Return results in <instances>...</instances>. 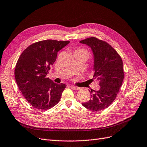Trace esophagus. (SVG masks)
Segmentation results:
<instances>
[{
    "label": "esophagus",
    "instance_id": "34e87169",
    "mask_svg": "<svg viewBox=\"0 0 147 147\" xmlns=\"http://www.w3.org/2000/svg\"><path fill=\"white\" fill-rule=\"evenodd\" d=\"M71 88L72 90H79V87H77V86H75L74 85H71Z\"/></svg>",
    "mask_w": 147,
    "mask_h": 147
}]
</instances>
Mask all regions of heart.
<instances>
[{"mask_svg": "<svg viewBox=\"0 0 147 147\" xmlns=\"http://www.w3.org/2000/svg\"><path fill=\"white\" fill-rule=\"evenodd\" d=\"M77 51H81V52H84V53H86V52L84 50H77Z\"/></svg>", "mask_w": 147, "mask_h": 147, "instance_id": "heart-1", "label": "heart"}]
</instances>
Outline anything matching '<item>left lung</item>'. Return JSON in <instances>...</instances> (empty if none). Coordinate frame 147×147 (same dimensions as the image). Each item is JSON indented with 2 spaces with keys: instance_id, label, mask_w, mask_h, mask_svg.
Returning a JSON list of instances; mask_svg holds the SVG:
<instances>
[{
  "instance_id": "1",
  "label": "left lung",
  "mask_w": 147,
  "mask_h": 147,
  "mask_svg": "<svg viewBox=\"0 0 147 147\" xmlns=\"http://www.w3.org/2000/svg\"><path fill=\"white\" fill-rule=\"evenodd\" d=\"M89 46L94 55L93 78L99 80L98 91H90L91 99L82 105L88 110L98 111L109 107L116 98L124 78L121 57L109 43L91 37L80 41Z\"/></svg>"
}]
</instances>
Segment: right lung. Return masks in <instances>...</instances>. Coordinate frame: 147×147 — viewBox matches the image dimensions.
<instances>
[{"instance_id":"1","label":"right lung","mask_w":147,"mask_h":147,"mask_svg":"<svg viewBox=\"0 0 147 147\" xmlns=\"http://www.w3.org/2000/svg\"><path fill=\"white\" fill-rule=\"evenodd\" d=\"M69 41L45 40L32 43L21 54L16 63L15 79L22 95L29 104L39 110H47L61 99L66 87L47 78L56 61L57 52Z\"/></svg>"}]
</instances>
